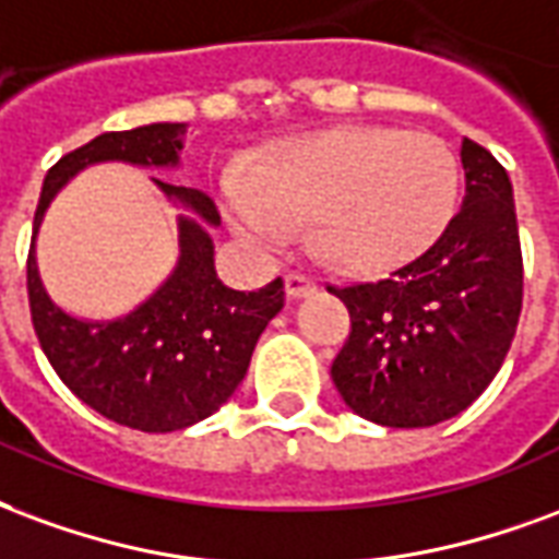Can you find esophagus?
<instances>
[{
	"instance_id": "34e87169",
	"label": "esophagus",
	"mask_w": 559,
	"mask_h": 559,
	"mask_svg": "<svg viewBox=\"0 0 559 559\" xmlns=\"http://www.w3.org/2000/svg\"><path fill=\"white\" fill-rule=\"evenodd\" d=\"M312 288H316V280L309 274H300V271H288L285 274V292H288V297H304Z\"/></svg>"
}]
</instances>
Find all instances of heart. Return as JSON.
<instances>
[{
	"mask_svg": "<svg viewBox=\"0 0 559 559\" xmlns=\"http://www.w3.org/2000/svg\"><path fill=\"white\" fill-rule=\"evenodd\" d=\"M462 163L431 133L333 128L288 140L252 181L229 187V219L276 247L312 219V243L352 271H386L438 238L459 207Z\"/></svg>",
	"mask_w": 559,
	"mask_h": 559,
	"instance_id": "b5f03b06",
	"label": "heart"
}]
</instances>
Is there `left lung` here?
<instances>
[{"label":"left lung","mask_w":559,"mask_h":559,"mask_svg":"<svg viewBox=\"0 0 559 559\" xmlns=\"http://www.w3.org/2000/svg\"><path fill=\"white\" fill-rule=\"evenodd\" d=\"M459 214L384 280L328 285L352 316L330 366L345 405L390 429L462 414L500 372L524 297L519 219L507 169L462 142Z\"/></svg>","instance_id":"obj_1"}]
</instances>
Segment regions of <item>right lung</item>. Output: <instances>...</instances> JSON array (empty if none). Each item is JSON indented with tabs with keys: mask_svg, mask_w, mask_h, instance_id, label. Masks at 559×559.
I'll use <instances>...</instances> for the list:
<instances>
[{
	"mask_svg": "<svg viewBox=\"0 0 559 559\" xmlns=\"http://www.w3.org/2000/svg\"><path fill=\"white\" fill-rule=\"evenodd\" d=\"M185 140V124H145L100 133L64 154L44 178L35 231L52 195L83 166L100 160L173 166ZM157 187L207 226L219 223L214 199L202 190L166 181ZM26 292L32 328L64 386L97 414L136 431H178L211 417L238 390L255 342L285 304L280 276L250 295L219 283L214 243L187 217H181V262L175 274L124 319L104 324L64 316L44 292L32 250Z\"/></svg>",
	"mask_w": 559,
	"mask_h": 559,
	"instance_id": "add662e5",
	"label": "right lung"
}]
</instances>
